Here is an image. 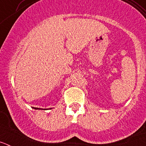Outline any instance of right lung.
I'll list each match as a JSON object with an SVG mask.
<instances>
[{"mask_svg": "<svg viewBox=\"0 0 146 146\" xmlns=\"http://www.w3.org/2000/svg\"><path fill=\"white\" fill-rule=\"evenodd\" d=\"M34 108L35 110H48V109H42V108ZM50 109H52V108H50Z\"/></svg>", "mask_w": 146, "mask_h": 146, "instance_id": "obj_1", "label": "right lung"}]
</instances>
